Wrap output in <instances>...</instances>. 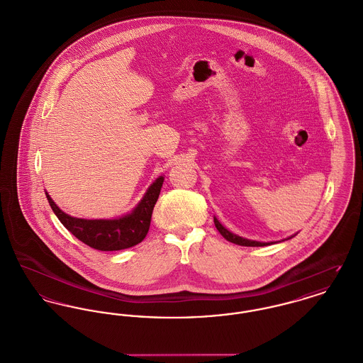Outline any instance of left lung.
<instances>
[{"instance_id":"left-lung-1","label":"left lung","mask_w":363,"mask_h":363,"mask_svg":"<svg viewBox=\"0 0 363 363\" xmlns=\"http://www.w3.org/2000/svg\"><path fill=\"white\" fill-rule=\"evenodd\" d=\"M214 223H216V228L218 229V232L223 235V238H225L228 242L235 243V245H239V246H247V247H262V246H269V245H275V243H278V242H258V240H251V239L242 238V236H239V235H235V233H232L230 230H228V229L223 226V223H220V221L217 220V217H214ZM294 236H296V235H293V236H290V238H287V239H283L281 242L289 240V239H291V238H294Z\"/></svg>"}]
</instances>
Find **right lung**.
Segmentation results:
<instances>
[{
    "instance_id": "obj_1",
    "label": "right lung",
    "mask_w": 363,
    "mask_h": 363,
    "mask_svg": "<svg viewBox=\"0 0 363 363\" xmlns=\"http://www.w3.org/2000/svg\"><path fill=\"white\" fill-rule=\"evenodd\" d=\"M164 177L160 175L147 188L140 203L127 214L111 220L76 218L62 211L45 192L48 203L59 221L86 246L101 251L130 249L140 243L149 230L153 207L159 199Z\"/></svg>"
}]
</instances>
